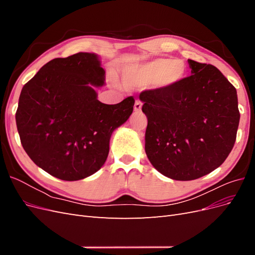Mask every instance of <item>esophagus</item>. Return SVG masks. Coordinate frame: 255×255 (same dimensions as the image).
<instances>
[{
  "label": "esophagus",
  "instance_id": "1",
  "mask_svg": "<svg viewBox=\"0 0 255 255\" xmlns=\"http://www.w3.org/2000/svg\"><path fill=\"white\" fill-rule=\"evenodd\" d=\"M134 110L136 112H140L141 111V102L139 101V100H136L135 105H134Z\"/></svg>",
  "mask_w": 255,
  "mask_h": 255
}]
</instances>
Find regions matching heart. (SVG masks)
I'll list each match as a JSON object with an SVG mask.
<instances>
[{
  "mask_svg": "<svg viewBox=\"0 0 255 255\" xmlns=\"http://www.w3.org/2000/svg\"><path fill=\"white\" fill-rule=\"evenodd\" d=\"M187 73L183 60L157 58L141 66L129 68L125 79L129 86H149L155 83L159 87H175Z\"/></svg>",
  "mask_w": 255,
  "mask_h": 255,
  "instance_id": "obj_1",
  "label": "heart"
}]
</instances>
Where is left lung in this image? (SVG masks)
<instances>
[{
  "label": "left lung",
  "instance_id": "obj_1",
  "mask_svg": "<svg viewBox=\"0 0 255 255\" xmlns=\"http://www.w3.org/2000/svg\"><path fill=\"white\" fill-rule=\"evenodd\" d=\"M191 75L175 87L140 92L148 118L144 150L161 174L191 181L232 151L241 114L236 88L213 65L188 59Z\"/></svg>",
  "mask_w": 255,
  "mask_h": 255
}]
</instances>
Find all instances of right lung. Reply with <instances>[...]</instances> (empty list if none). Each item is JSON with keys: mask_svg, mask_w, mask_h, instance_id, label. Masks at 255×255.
Listing matches in <instances>:
<instances>
[{"mask_svg": "<svg viewBox=\"0 0 255 255\" xmlns=\"http://www.w3.org/2000/svg\"><path fill=\"white\" fill-rule=\"evenodd\" d=\"M96 54L76 53L45 64L23 86L16 113L23 149L45 172L79 181L97 172L115 128L133 113L134 97L104 104L92 86L104 84Z\"/></svg>", "mask_w": 255, "mask_h": 255, "instance_id": "right-lung-1", "label": "right lung"}]
</instances>
